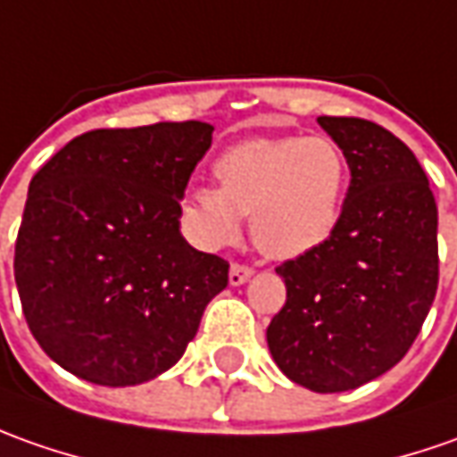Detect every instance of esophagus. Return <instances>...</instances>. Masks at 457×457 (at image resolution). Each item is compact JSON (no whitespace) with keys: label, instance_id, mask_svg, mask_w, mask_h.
<instances>
[{"label":"esophagus","instance_id":"obj_1","mask_svg":"<svg viewBox=\"0 0 457 457\" xmlns=\"http://www.w3.org/2000/svg\"><path fill=\"white\" fill-rule=\"evenodd\" d=\"M251 274H253V269H251V266L231 264V269H228V281H231V287H238V284L249 281Z\"/></svg>","mask_w":457,"mask_h":457}]
</instances>
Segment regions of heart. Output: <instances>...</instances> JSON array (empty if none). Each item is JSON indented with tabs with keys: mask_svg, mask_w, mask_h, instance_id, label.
Masks as SVG:
<instances>
[{
	"mask_svg": "<svg viewBox=\"0 0 457 457\" xmlns=\"http://www.w3.org/2000/svg\"><path fill=\"white\" fill-rule=\"evenodd\" d=\"M216 188H193L180 204L188 234L223 246L251 213L256 246L296 259L335 234L350 183L347 155L329 136L251 137L213 161Z\"/></svg>",
	"mask_w": 457,
	"mask_h": 457,
	"instance_id": "heart-1",
	"label": "heart"
}]
</instances>
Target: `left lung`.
I'll use <instances>...</instances> for the list:
<instances>
[{
  "label": "left lung",
  "mask_w": 457,
  "mask_h": 457,
  "mask_svg": "<svg viewBox=\"0 0 457 457\" xmlns=\"http://www.w3.org/2000/svg\"><path fill=\"white\" fill-rule=\"evenodd\" d=\"M347 155L350 188L335 234L277 266L287 304L266 329L287 378L345 393L412 347L437 292V206L400 137L362 118H317Z\"/></svg>",
  "instance_id": "8db88e82"
}]
</instances>
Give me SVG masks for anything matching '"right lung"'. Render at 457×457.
Segmentation results:
<instances>
[{"instance_id": "1", "label": "right lung", "mask_w": 457, "mask_h": 457, "mask_svg": "<svg viewBox=\"0 0 457 457\" xmlns=\"http://www.w3.org/2000/svg\"><path fill=\"white\" fill-rule=\"evenodd\" d=\"M198 120L82 133L35 173L14 244L21 312L78 378L125 387L179 362L228 262L180 236V198L211 148Z\"/></svg>"}]
</instances>
